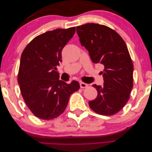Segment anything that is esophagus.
I'll list each match as a JSON object with an SVG mask.
<instances>
[{
	"instance_id": "obj_1",
	"label": "esophagus",
	"mask_w": 152,
	"mask_h": 152,
	"mask_svg": "<svg viewBox=\"0 0 152 152\" xmlns=\"http://www.w3.org/2000/svg\"><path fill=\"white\" fill-rule=\"evenodd\" d=\"M80 88H86V87H88V85L86 83H84V82H80Z\"/></svg>"
}]
</instances>
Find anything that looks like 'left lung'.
Segmentation results:
<instances>
[{"label":"left lung","mask_w":152,"mask_h":152,"mask_svg":"<svg viewBox=\"0 0 152 152\" xmlns=\"http://www.w3.org/2000/svg\"><path fill=\"white\" fill-rule=\"evenodd\" d=\"M80 42L89 51L92 61L104 65L103 86L93 85L98 96L89 104L94 112L112 115L123 108L133 86V64L127 45L118 33L96 23L77 26Z\"/></svg>","instance_id":"left-lung-1"}]
</instances>
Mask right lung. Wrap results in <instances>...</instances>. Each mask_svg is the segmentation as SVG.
<instances>
[{
    "instance_id": "1",
    "label": "right lung",
    "mask_w": 152,
    "mask_h": 152,
    "mask_svg": "<svg viewBox=\"0 0 152 152\" xmlns=\"http://www.w3.org/2000/svg\"><path fill=\"white\" fill-rule=\"evenodd\" d=\"M75 32V27L56 29L37 36L21 56L18 82L27 107L35 116L51 120L65 111L71 94L79 89L77 81L59 80L56 66L61 51Z\"/></svg>"
}]
</instances>
